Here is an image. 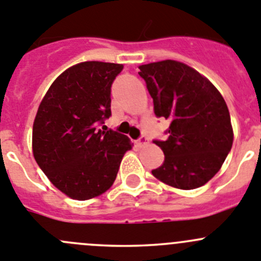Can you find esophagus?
Masks as SVG:
<instances>
[{
	"mask_svg": "<svg viewBox=\"0 0 261 261\" xmlns=\"http://www.w3.org/2000/svg\"><path fill=\"white\" fill-rule=\"evenodd\" d=\"M147 143H148V138L145 137V136H142V137H141L140 140L137 141V145L140 146V147H145V146L147 145Z\"/></svg>",
	"mask_w": 261,
	"mask_h": 261,
	"instance_id": "obj_1",
	"label": "esophagus"
}]
</instances>
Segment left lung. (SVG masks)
I'll use <instances>...</instances> for the list:
<instances>
[{
    "label": "left lung",
    "mask_w": 261,
    "mask_h": 261,
    "mask_svg": "<svg viewBox=\"0 0 261 261\" xmlns=\"http://www.w3.org/2000/svg\"><path fill=\"white\" fill-rule=\"evenodd\" d=\"M138 68L156 116L170 121L168 140L155 141L165 155L164 163L151 173L170 187H201L219 172L232 148L233 128L224 98L206 76L180 61Z\"/></svg>",
    "instance_id": "obj_1"
}]
</instances>
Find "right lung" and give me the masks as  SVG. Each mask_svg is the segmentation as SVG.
<instances>
[{"label":"right lung","instance_id":"add662e5","mask_svg":"<svg viewBox=\"0 0 261 261\" xmlns=\"http://www.w3.org/2000/svg\"><path fill=\"white\" fill-rule=\"evenodd\" d=\"M121 70V64H75L55 79L39 103L33 156L49 182L73 200L106 192L133 146L126 136L98 128L111 115V84Z\"/></svg>","mask_w":261,"mask_h":261}]
</instances>
